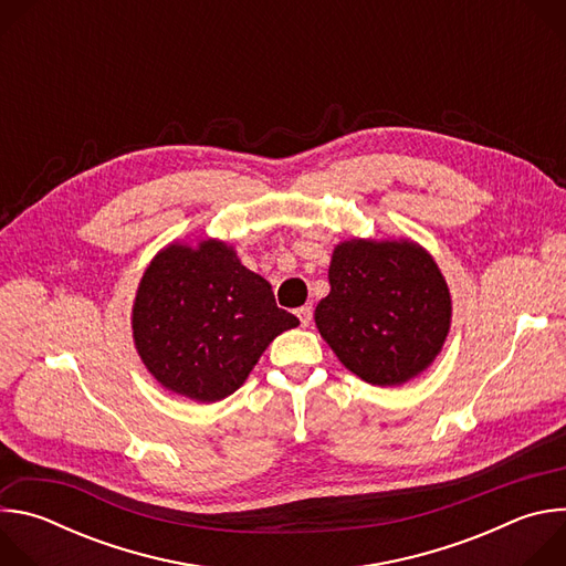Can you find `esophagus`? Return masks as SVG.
I'll return each mask as SVG.
<instances>
[{"mask_svg":"<svg viewBox=\"0 0 566 566\" xmlns=\"http://www.w3.org/2000/svg\"><path fill=\"white\" fill-rule=\"evenodd\" d=\"M295 315L300 317V325H302V327H308V325H311V317H313V308H311V306H300V308L295 311Z\"/></svg>","mask_w":566,"mask_h":566,"instance_id":"esophagus-1","label":"esophagus"}]
</instances>
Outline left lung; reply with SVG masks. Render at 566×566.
I'll return each mask as SVG.
<instances>
[{
	"label": "left lung",
	"mask_w": 566,
	"mask_h": 566,
	"mask_svg": "<svg viewBox=\"0 0 566 566\" xmlns=\"http://www.w3.org/2000/svg\"><path fill=\"white\" fill-rule=\"evenodd\" d=\"M329 284V295L315 306V327L365 382L402 385L441 354L452 297L434 258L417 241H340L332 255Z\"/></svg>",
	"instance_id": "left-lung-1"
}]
</instances>
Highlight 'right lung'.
I'll return each mask as SVG.
<instances>
[{
	"instance_id": "add662e5",
	"label": "right lung",
	"mask_w": 566,
	"mask_h": 566,
	"mask_svg": "<svg viewBox=\"0 0 566 566\" xmlns=\"http://www.w3.org/2000/svg\"><path fill=\"white\" fill-rule=\"evenodd\" d=\"M297 325L277 308L271 284L212 237L160 249L132 306L134 347L147 371L197 402L239 389L266 347Z\"/></svg>"
}]
</instances>
